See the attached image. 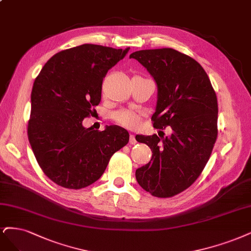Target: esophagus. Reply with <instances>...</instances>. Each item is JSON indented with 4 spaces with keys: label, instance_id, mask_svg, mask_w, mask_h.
Listing matches in <instances>:
<instances>
[{
    "label": "esophagus",
    "instance_id": "obj_1",
    "mask_svg": "<svg viewBox=\"0 0 251 251\" xmlns=\"http://www.w3.org/2000/svg\"><path fill=\"white\" fill-rule=\"evenodd\" d=\"M129 143H131V144H136L137 143L135 135H133V134L129 135Z\"/></svg>",
    "mask_w": 251,
    "mask_h": 251
}]
</instances>
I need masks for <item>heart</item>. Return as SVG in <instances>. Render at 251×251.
I'll return each mask as SVG.
<instances>
[{
    "label": "heart",
    "instance_id": "heart-1",
    "mask_svg": "<svg viewBox=\"0 0 251 251\" xmlns=\"http://www.w3.org/2000/svg\"><path fill=\"white\" fill-rule=\"evenodd\" d=\"M115 122L128 128H136L139 126L141 117L139 114L129 110H120L113 115Z\"/></svg>",
    "mask_w": 251,
    "mask_h": 251
}]
</instances>
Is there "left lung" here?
<instances>
[{
    "label": "left lung",
    "mask_w": 251,
    "mask_h": 251,
    "mask_svg": "<svg viewBox=\"0 0 251 251\" xmlns=\"http://www.w3.org/2000/svg\"><path fill=\"white\" fill-rule=\"evenodd\" d=\"M129 58L142 64L157 84L153 127L172 129L162 139L136 136L152 152L150 163L136 170V179L153 196H175L194 183L210 159L218 133L217 97L201 65L178 50H142Z\"/></svg>",
    "instance_id": "8db88e82"
}]
</instances>
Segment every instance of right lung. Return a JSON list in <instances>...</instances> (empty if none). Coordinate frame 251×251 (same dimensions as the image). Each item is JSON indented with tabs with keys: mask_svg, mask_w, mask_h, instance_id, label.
<instances>
[{
	"mask_svg": "<svg viewBox=\"0 0 251 251\" xmlns=\"http://www.w3.org/2000/svg\"><path fill=\"white\" fill-rule=\"evenodd\" d=\"M128 50L88 43L64 50L35 79L28 138L40 168L57 185L76 190L93 184L128 142L118 126L100 132L82 124L100 101L103 77Z\"/></svg>",
	"mask_w": 251,
	"mask_h": 251,
	"instance_id": "1",
	"label": "right lung"
}]
</instances>
